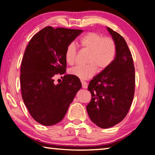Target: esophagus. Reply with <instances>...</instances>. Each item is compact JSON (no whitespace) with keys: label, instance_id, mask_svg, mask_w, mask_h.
Returning a JSON list of instances; mask_svg holds the SVG:
<instances>
[{"label":"esophagus","instance_id":"34e87169","mask_svg":"<svg viewBox=\"0 0 155 155\" xmlns=\"http://www.w3.org/2000/svg\"><path fill=\"white\" fill-rule=\"evenodd\" d=\"M81 84H82V87L84 89L87 88V83L85 82V81H82V80H81Z\"/></svg>","mask_w":155,"mask_h":155}]
</instances>
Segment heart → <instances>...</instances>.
I'll list each match as a JSON object with an SVG mask.
<instances>
[{"label":"heart","instance_id":"1","mask_svg":"<svg viewBox=\"0 0 155 155\" xmlns=\"http://www.w3.org/2000/svg\"><path fill=\"white\" fill-rule=\"evenodd\" d=\"M79 44L83 48L90 51L85 65H78L70 68L69 73L81 80H87L95 74L97 68L103 71L111 65L117 55V45L111 38L104 37L96 32L86 33L81 38ZM77 47L70 43L65 51V60L68 64H74Z\"/></svg>","mask_w":155,"mask_h":155}]
</instances>
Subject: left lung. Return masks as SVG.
<instances>
[{
  "label": "left lung",
  "mask_w": 155,
  "mask_h": 155,
  "mask_svg": "<svg viewBox=\"0 0 155 155\" xmlns=\"http://www.w3.org/2000/svg\"><path fill=\"white\" fill-rule=\"evenodd\" d=\"M117 45L114 61L94 77L88 85L91 99L86 109L98 127L107 128L118 124L127 115L135 93V74L132 54L124 38L107 28Z\"/></svg>",
  "instance_id": "8db88e82"
}]
</instances>
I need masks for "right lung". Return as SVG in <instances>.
<instances>
[{"label": "right lung", "instance_id": "add662e5", "mask_svg": "<svg viewBox=\"0 0 155 155\" xmlns=\"http://www.w3.org/2000/svg\"><path fill=\"white\" fill-rule=\"evenodd\" d=\"M83 30L46 27L34 35L27 46L20 68L22 97L31 117L40 124L61 122L77 91L80 79L65 74L55 85L57 74L66 70L65 51Z\"/></svg>", "mask_w": 155, "mask_h": 155}]
</instances>
